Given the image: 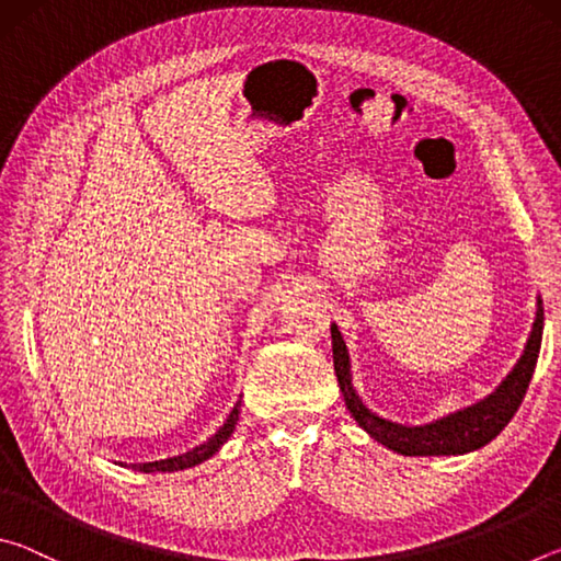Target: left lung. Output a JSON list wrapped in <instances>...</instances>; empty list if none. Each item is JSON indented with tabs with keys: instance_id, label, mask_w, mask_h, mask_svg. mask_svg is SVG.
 <instances>
[{
	"instance_id": "obj_1",
	"label": "left lung",
	"mask_w": 561,
	"mask_h": 561,
	"mask_svg": "<svg viewBox=\"0 0 561 561\" xmlns=\"http://www.w3.org/2000/svg\"><path fill=\"white\" fill-rule=\"evenodd\" d=\"M542 327H545V309L539 301L535 327L527 339L525 354L519 356L517 366L512 368L510 376L502 381L495 393L482 398L480 403L462 408L458 413H450L440 417V421L428 425H398L378 417L368 411L364 401L356 396L354 386H351V371H348V351L341 331L336 324H331V348H334V371L339 378V388L344 393L346 408L354 415V421L364 428L374 440H378L386 448H391L401 455H462L470 450H478L488 445L492 438H497L502 428L512 421L517 408L525 398L531 374H535L539 346H542Z\"/></svg>"
}]
</instances>
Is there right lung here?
Instances as JSON below:
<instances>
[{
    "label": "right lung",
    "instance_id": "1",
    "mask_svg": "<svg viewBox=\"0 0 561 561\" xmlns=\"http://www.w3.org/2000/svg\"><path fill=\"white\" fill-rule=\"evenodd\" d=\"M237 417H240V403H237L232 408V413L227 415V421L220 431H217L210 440L197 445V448H193L185 455H178V458H168V460H156V462H136L130 465L133 470H140V472H175V470H185V468H193V465L203 462L207 458H213V455L222 448V445L227 443V438H230L234 425H237Z\"/></svg>",
    "mask_w": 561,
    "mask_h": 561
}]
</instances>
